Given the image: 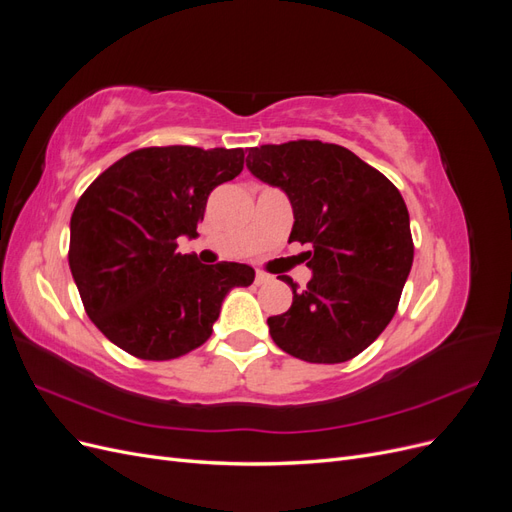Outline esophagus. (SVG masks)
Segmentation results:
<instances>
[{"label":"esophagus","mask_w":512,"mask_h":512,"mask_svg":"<svg viewBox=\"0 0 512 512\" xmlns=\"http://www.w3.org/2000/svg\"><path fill=\"white\" fill-rule=\"evenodd\" d=\"M267 282H271V275L265 273V271H256V284L260 286V284H267Z\"/></svg>","instance_id":"esophagus-1"}]
</instances>
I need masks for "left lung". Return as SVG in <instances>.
<instances>
[{
  "instance_id": "obj_1",
  "label": "left lung",
  "mask_w": 512,
  "mask_h": 512,
  "mask_svg": "<svg viewBox=\"0 0 512 512\" xmlns=\"http://www.w3.org/2000/svg\"><path fill=\"white\" fill-rule=\"evenodd\" d=\"M254 177L286 192L312 280L292 288L288 312L267 320L273 342L307 363L361 354L397 312L414 243L399 190L346 147L290 141L247 151Z\"/></svg>"
}]
</instances>
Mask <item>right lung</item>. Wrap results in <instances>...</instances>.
<instances>
[{
    "label": "right lung",
    "mask_w": 512,
    "mask_h": 512,
    "mask_svg": "<svg viewBox=\"0 0 512 512\" xmlns=\"http://www.w3.org/2000/svg\"><path fill=\"white\" fill-rule=\"evenodd\" d=\"M243 149L145 147L108 166L70 220L68 262L91 322L136 359L170 361L211 337L222 301L250 286L241 262L200 265L179 254L207 198L243 170Z\"/></svg>",
    "instance_id": "1"
}]
</instances>
